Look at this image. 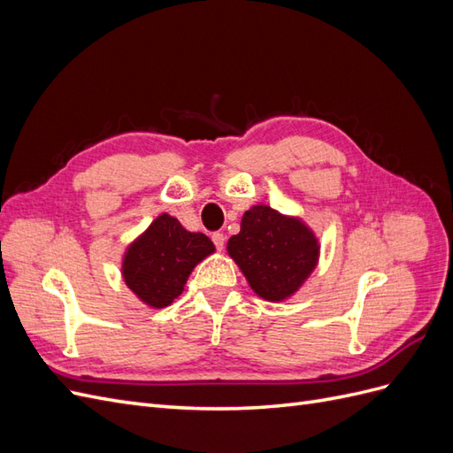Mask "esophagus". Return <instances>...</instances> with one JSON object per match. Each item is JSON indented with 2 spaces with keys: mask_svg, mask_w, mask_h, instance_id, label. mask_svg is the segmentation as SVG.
I'll use <instances>...</instances> for the list:
<instances>
[{
  "mask_svg": "<svg viewBox=\"0 0 453 453\" xmlns=\"http://www.w3.org/2000/svg\"><path fill=\"white\" fill-rule=\"evenodd\" d=\"M211 240H213V243H215V248H217L219 251H223V248H225V234H223V232H213Z\"/></svg>",
  "mask_w": 453,
  "mask_h": 453,
  "instance_id": "1",
  "label": "esophagus"
}]
</instances>
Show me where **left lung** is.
<instances>
[{
  "label": "left lung",
  "instance_id": "obj_1",
  "mask_svg": "<svg viewBox=\"0 0 453 453\" xmlns=\"http://www.w3.org/2000/svg\"><path fill=\"white\" fill-rule=\"evenodd\" d=\"M226 253L258 298L283 303L296 295L318 266L321 242L298 215L257 203L243 213Z\"/></svg>",
  "mask_w": 453,
  "mask_h": 453
}]
</instances>
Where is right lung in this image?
Instances as JSON below:
<instances>
[{
	"mask_svg": "<svg viewBox=\"0 0 453 453\" xmlns=\"http://www.w3.org/2000/svg\"><path fill=\"white\" fill-rule=\"evenodd\" d=\"M213 253L215 245L208 236L183 228L170 213H160L127 245L120 276L140 303L160 310L183 293L196 265Z\"/></svg>",
	"mask_w": 453,
	"mask_h": 453,
	"instance_id": "1",
	"label": "right lung"
}]
</instances>
